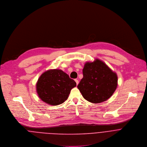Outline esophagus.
I'll use <instances>...</instances> for the list:
<instances>
[{"mask_svg":"<svg viewBox=\"0 0 147 147\" xmlns=\"http://www.w3.org/2000/svg\"><path fill=\"white\" fill-rule=\"evenodd\" d=\"M75 82H76V84L78 85V84H79V80H78V79H75Z\"/></svg>","mask_w":147,"mask_h":147,"instance_id":"34e87169","label":"esophagus"}]
</instances>
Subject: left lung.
<instances>
[{"label": "left lung", "instance_id": "left-lung-1", "mask_svg": "<svg viewBox=\"0 0 147 147\" xmlns=\"http://www.w3.org/2000/svg\"><path fill=\"white\" fill-rule=\"evenodd\" d=\"M83 75L78 88L83 98L93 104L107 101L118 86L116 73L98 58L84 64Z\"/></svg>", "mask_w": 147, "mask_h": 147}]
</instances>
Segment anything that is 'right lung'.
Wrapping results in <instances>:
<instances>
[{
  "instance_id": "1",
  "label": "right lung",
  "mask_w": 147,
  "mask_h": 147,
  "mask_svg": "<svg viewBox=\"0 0 147 147\" xmlns=\"http://www.w3.org/2000/svg\"><path fill=\"white\" fill-rule=\"evenodd\" d=\"M76 82L60 69H49L39 78L36 90L40 99L51 105H58L67 100Z\"/></svg>"
}]
</instances>
